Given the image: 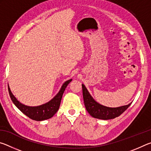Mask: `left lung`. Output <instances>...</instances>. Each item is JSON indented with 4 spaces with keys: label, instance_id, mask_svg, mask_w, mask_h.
I'll use <instances>...</instances> for the list:
<instances>
[{
    "label": "left lung",
    "instance_id": "8db88e82",
    "mask_svg": "<svg viewBox=\"0 0 151 151\" xmlns=\"http://www.w3.org/2000/svg\"><path fill=\"white\" fill-rule=\"evenodd\" d=\"M82 88H83L84 103L86 111L94 118L103 120L114 119L123 113L131 104V103H130L127 105L116 107V108H111V107L101 105L94 100L85 85H82Z\"/></svg>",
    "mask_w": 151,
    "mask_h": 151
}]
</instances>
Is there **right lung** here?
<instances>
[{
    "label": "right lung",
    "mask_w": 151,
    "mask_h": 151,
    "mask_svg": "<svg viewBox=\"0 0 151 151\" xmlns=\"http://www.w3.org/2000/svg\"><path fill=\"white\" fill-rule=\"evenodd\" d=\"M72 81V79L66 81L63 86H61V88L54 98L52 100L50 101L48 103H45L42 105L37 106H26L24 104L20 103L17 99L15 98L14 96L11 93V89L9 86V93L10 94L11 100L15 106L19 109L22 113H24L25 115H27L30 119L35 121H45L48 119H50L55 115V114L58 111L59 109L60 104L62 99L63 94L65 92L66 86Z\"/></svg>",
    "instance_id": "add662e5"
}]
</instances>
